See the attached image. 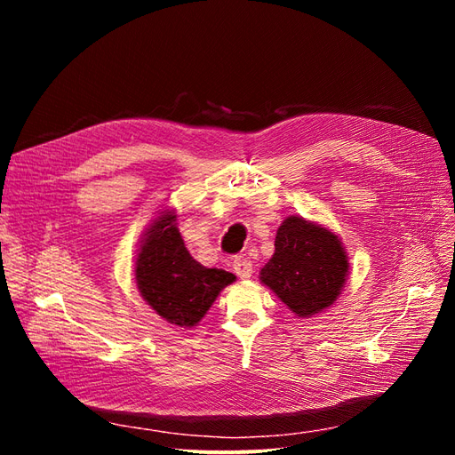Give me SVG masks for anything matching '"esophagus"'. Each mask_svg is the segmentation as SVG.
I'll list each match as a JSON object with an SVG mask.
<instances>
[{"label":"esophagus","instance_id":"34e87169","mask_svg":"<svg viewBox=\"0 0 455 455\" xmlns=\"http://www.w3.org/2000/svg\"><path fill=\"white\" fill-rule=\"evenodd\" d=\"M233 271L237 273V277H241V279H249L251 275L254 273V266H252V261H251L249 258L237 256L235 259H233Z\"/></svg>","mask_w":455,"mask_h":455}]
</instances>
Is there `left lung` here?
Here are the masks:
<instances>
[{
    "mask_svg": "<svg viewBox=\"0 0 455 455\" xmlns=\"http://www.w3.org/2000/svg\"><path fill=\"white\" fill-rule=\"evenodd\" d=\"M347 254L332 231L288 216L275 237V254L259 281L296 316H313L338 299L347 277Z\"/></svg>",
    "mask_w": 455,
    "mask_h": 455,
    "instance_id": "8db88e82",
    "label": "left lung"
}]
</instances>
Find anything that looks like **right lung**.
Wrapping results in <instances>:
<instances>
[{
	"instance_id": "obj_1",
	"label": "right lung",
	"mask_w": 455,
	"mask_h": 455,
	"mask_svg": "<svg viewBox=\"0 0 455 455\" xmlns=\"http://www.w3.org/2000/svg\"><path fill=\"white\" fill-rule=\"evenodd\" d=\"M174 212H161L136 258V284L148 304L171 324L196 326L235 275L209 269L191 258L176 228Z\"/></svg>"
}]
</instances>
